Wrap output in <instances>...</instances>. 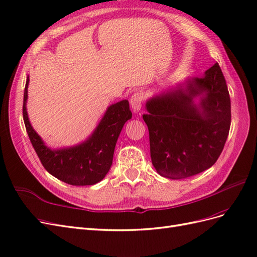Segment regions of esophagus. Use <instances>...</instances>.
<instances>
[{
  "label": "esophagus",
  "instance_id": "1",
  "mask_svg": "<svg viewBox=\"0 0 257 257\" xmlns=\"http://www.w3.org/2000/svg\"><path fill=\"white\" fill-rule=\"evenodd\" d=\"M143 102H144V93L143 92H135L133 95H132L130 103H131V107L133 109L134 112H139L142 109L143 106Z\"/></svg>",
  "mask_w": 257,
  "mask_h": 257
}]
</instances>
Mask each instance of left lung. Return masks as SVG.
<instances>
[{
  "label": "left lung",
  "mask_w": 257,
  "mask_h": 257,
  "mask_svg": "<svg viewBox=\"0 0 257 257\" xmlns=\"http://www.w3.org/2000/svg\"><path fill=\"white\" fill-rule=\"evenodd\" d=\"M204 94L199 106L192 98ZM144 121L149 130L150 155L157 172L168 179H185L211 167L229 133L230 97L219 63L185 89L148 100Z\"/></svg>",
  "instance_id": "8db88e82"
}]
</instances>
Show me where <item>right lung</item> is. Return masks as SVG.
<instances>
[{"mask_svg": "<svg viewBox=\"0 0 257 257\" xmlns=\"http://www.w3.org/2000/svg\"><path fill=\"white\" fill-rule=\"evenodd\" d=\"M28 84L29 77L23 95V120L31 144L45 169L59 180L71 185H92L103 180L112 164L114 147L121 130L124 123L132 118L128 100H121L108 108L87 142L56 151L46 147L31 126L26 108Z\"/></svg>", "mask_w": 257, "mask_h": 257, "instance_id": "1", "label": "right lung"}]
</instances>
